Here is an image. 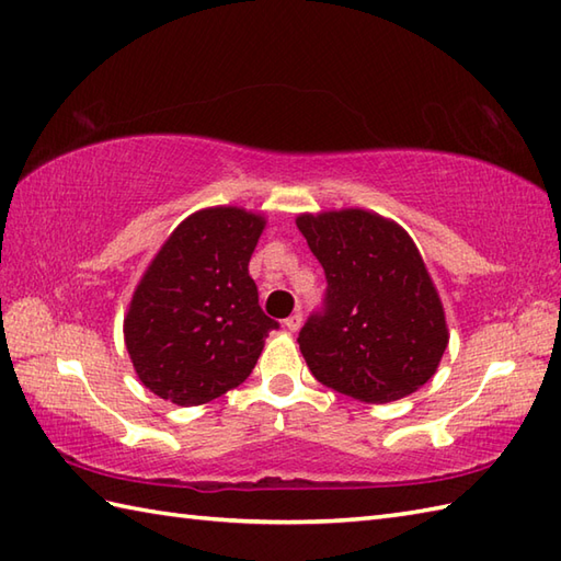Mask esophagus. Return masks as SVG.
I'll list each match as a JSON object with an SVG mask.
<instances>
[{
  "instance_id": "34e87169",
  "label": "esophagus",
  "mask_w": 561,
  "mask_h": 561,
  "mask_svg": "<svg viewBox=\"0 0 561 561\" xmlns=\"http://www.w3.org/2000/svg\"><path fill=\"white\" fill-rule=\"evenodd\" d=\"M301 313H291L287 320H284V328H287L289 332H296V330H299L301 328Z\"/></svg>"
}]
</instances>
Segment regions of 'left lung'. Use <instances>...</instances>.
I'll use <instances>...</instances> for the list:
<instances>
[{"label":"left lung","instance_id":"obj_1","mask_svg":"<svg viewBox=\"0 0 561 561\" xmlns=\"http://www.w3.org/2000/svg\"><path fill=\"white\" fill-rule=\"evenodd\" d=\"M296 226L325 270L320 311L299 347L320 383L359 402H392L436 374L444 306L408 231L374 211L301 214Z\"/></svg>","mask_w":561,"mask_h":561}]
</instances>
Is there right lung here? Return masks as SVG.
I'll return each mask as SVG.
<instances>
[{
	"instance_id": "add662e5",
	"label": "right lung",
	"mask_w": 561,
	"mask_h": 561,
	"mask_svg": "<svg viewBox=\"0 0 561 561\" xmlns=\"http://www.w3.org/2000/svg\"><path fill=\"white\" fill-rule=\"evenodd\" d=\"M265 229L238 207L195 211L151 260L125 318L135 371L153 396L193 408L241 386L277 320L262 313L248 262Z\"/></svg>"
}]
</instances>
